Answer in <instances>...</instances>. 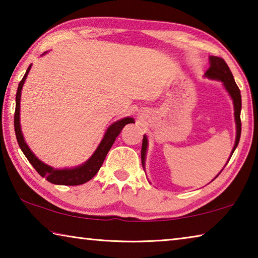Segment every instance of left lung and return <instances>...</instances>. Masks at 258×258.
<instances>
[{
	"label": "left lung",
	"instance_id": "obj_1",
	"mask_svg": "<svg viewBox=\"0 0 258 258\" xmlns=\"http://www.w3.org/2000/svg\"><path fill=\"white\" fill-rule=\"evenodd\" d=\"M209 64H211V67H209L207 69V72L205 73V76L208 78H212V80L221 81L223 83L225 90L228 91L231 99L233 100L234 120H235V127H237V135H235V143L233 146L232 152H231V156H232L235 148L238 147L240 135H241V120H240V111H241V94H240L239 87L237 84H235L232 73H231L230 68L228 64H226L224 59L211 55L209 56ZM147 148H148V139L146 135H143L142 149H141L142 166H145Z\"/></svg>",
	"mask_w": 258,
	"mask_h": 258
}]
</instances>
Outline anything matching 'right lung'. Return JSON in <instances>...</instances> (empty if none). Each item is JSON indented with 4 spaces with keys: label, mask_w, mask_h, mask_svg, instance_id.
<instances>
[{
    "label": "right lung",
    "mask_w": 258,
    "mask_h": 258,
    "mask_svg": "<svg viewBox=\"0 0 258 258\" xmlns=\"http://www.w3.org/2000/svg\"><path fill=\"white\" fill-rule=\"evenodd\" d=\"M45 53L46 52H44L43 54ZM30 67H32V64H29L27 71H26L25 76L23 77V80L20 81L18 85V90H17V94H16L15 132H16V138H17V141H18L20 149L24 152V155L26 156V158L28 159L29 163L33 165V167L36 169L37 173L40 174L42 177H45L49 182L53 183V184L80 185V184H83V183H86L99 172V169L102 166L103 160L106 158L108 151L110 150L111 146L113 145L116 138L118 137L124 126L130 123H134V119L131 118V117H126V118L117 120L109 126L103 139L101 140L99 147L97 148V150L94 151V154L91 156V158L89 160H86L84 164H82L74 168L56 169V168L51 167V166L44 164L43 161L38 159L37 157L33 154L32 150L29 149L28 146L26 145L25 139L23 137V132H21V127H20L21 89H23L26 77H27L28 73L30 71Z\"/></svg>",
    "instance_id": "add662e5"
}]
</instances>
